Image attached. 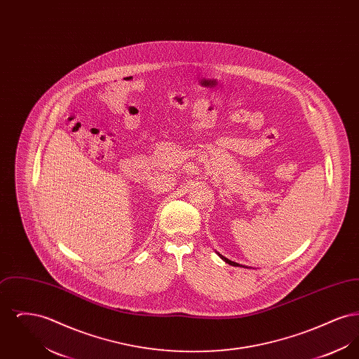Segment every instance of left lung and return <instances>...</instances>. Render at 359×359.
I'll use <instances>...</instances> for the list:
<instances>
[{"mask_svg":"<svg viewBox=\"0 0 359 359\" xmlns=\"http://www.w3.org/2000/svg\"><path fill=\"white\" fill-rule=\"evenodd\" d=\"M219 257L222 258L223 261L224 262H227L229 265H233V266H242V265H239V264H237V262H234V261H230L229 258H226V257H223L222 255H219Z\"/></svg>","mask_w":359,"mask_h":359,"instance_id":"8db88e82","label":"left lung"}]
</instances>
